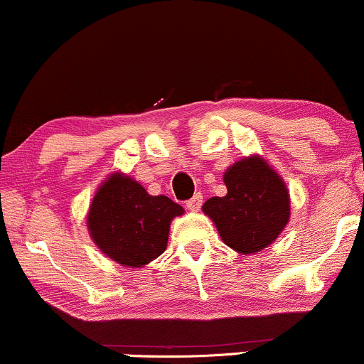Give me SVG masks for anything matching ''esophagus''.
Here are the masks:
<instances>
[{
	"instance_id": "1",
	"label": "esophagus",
	"mask_w": 364,
	"mask_h": 364,
	"mask_svg": "<svg viewBox=\"0 0 364 364\" xmlns=\"http://www.w3.org/2000/svg\"><path fill=\"white\" fill-rule=\"evenodd\" d=\"M200 205H202V195L200 193H197L193 198H190V200L186 202V207H188L190 210H193V213H197V210L200 209Z\"/></svg>"
}]
</instances>
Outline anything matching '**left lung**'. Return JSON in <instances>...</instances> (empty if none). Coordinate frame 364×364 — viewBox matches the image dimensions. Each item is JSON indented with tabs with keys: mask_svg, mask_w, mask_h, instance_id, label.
<instances>
[{
	"mask_svg": "<svg viewBox=\"0 0 364 364\" xmlns=\"http://www.w3.org/2000/svg\"><path fill=\"white\" fill-rule=\"evenodd\" d=\"M228 193L202 205L221 240L235 252L250 255L267 249L290 219L285 181L261 155L233 162L223 174Z\"/></svg>",
	"mask_w": 364,
	"mask_h": 364,
	"instance_id": "8db88e82",
	"label": "left lung"
}]
</instances>
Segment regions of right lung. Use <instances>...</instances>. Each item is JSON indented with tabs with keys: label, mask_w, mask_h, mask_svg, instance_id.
I'll return each mask as SVG.
<instances>
[{
	"label": "right lung",
	"mask_w": 364,
	"mask_h": 364,
	"mask_svg": "<svg viewBox=\"0 0 364 364\" xmlns=\"http://www.w3.org/2000/svg\"><path fill=\"white\" fill-rule=\"evenodd\" d=\"M185 214L166 195H150L129 174L115 171L95 191L86 214L91 240L124 267H145L167 249L174 218Z\"/></svg>",
	"instance_id": "add662e5"
}]
</instances>
